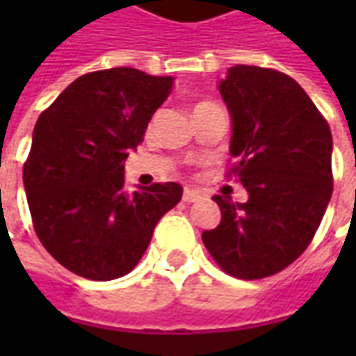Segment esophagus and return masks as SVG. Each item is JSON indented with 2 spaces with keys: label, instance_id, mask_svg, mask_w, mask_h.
Listing matches in <instances>:
<instances>
[{
  "label": "esophagus",
  "instance_id": "34e87169",
  "mask_svg": "<svg viewBox=\"0 0 356 356\" xmlns=\"http://www.w3.org/2000/svg\"><path fill=\"white\" fill-rule=\"evenodd\" d=\"M202 198H204V196L200 194L198 190H186L184 196H182V200H184V202H188V204H192V202H200Z\"/></svg>",
  "mask_w": 356,
  "mask_h": 356
}]
</instances>
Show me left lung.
<instances>
[{
    "instance_id": "8db88e82",
    "label": "left lung",
    "mask_w": 356,
    "mask_h": 356,
    "mask_svg": "<svg viewBox=\"0 0 356 356\" xmlns=\"http://www.w3.org/2000/svg\"><path fill=\"white\" fill-rule=\"evenodd\" d=\"M218 90L232 118L229 154L248 202L213 196L222 210L202 241L239 280H261L307 250L333 194V136L327 120L280 71L236 65Z\"/></svg>"
}]
</instances>
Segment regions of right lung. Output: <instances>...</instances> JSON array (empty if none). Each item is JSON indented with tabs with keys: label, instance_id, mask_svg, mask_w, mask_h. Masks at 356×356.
I'll return each instance as SVG.
<instances>
[{
	"label": "right lung",
	"instance_id": "add662e5",
	"mask_svg": "<svg viewBox=\"0 0 356 356\" xmlns=\"http://www.w3.org/2000/svg\"><path fill=\"white\" fill-rule=\"evenodd\" d=\"M174 79L132 67L73 81L39 117L23 186L37 238L63 267L92 281L127 275L158 220L182 198L176 182L124 186V160Z\"/></svg>",
	"mask_w": 356,
	"mask_h": 356
}]
</instances>
